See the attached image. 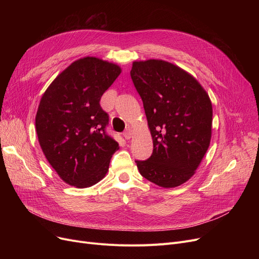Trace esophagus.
<instances>
[{
  "instance_id": "obj_1",
  "label": "esophagus",
  "mask_w": 259,
  "mask_h": 259,
  "mask_svg": "<svg viewBox=\"0 0 259 259\" xmlns=\"http://www.w3.org/2000/svg\"><path fill=\"white\" fill-rule=\"evenodd\" d=\"M122 135H124V138L126 140H130L132 138V131L131 130H127V131L124 132V134H122Z\"/></svg>"
}]
</instances>
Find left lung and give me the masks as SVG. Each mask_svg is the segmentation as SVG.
Segmentation results:
<instances>
[{
	"mask_svg": "<svg viewBox=\"0 0 259 259\" xmlns=\"http://www.w3.org/2000/svg\"><path fill=\"white\" fill-rule=\"evenodd\" d=\"M153 141L152 155L137 160L140 173L162 188L192 178L212 137L209 94L181 67L162 60L135 61L130 71Z\"/></svg>",
	"mask_w": 259,
	"mask_h": 259,
	"instance_id": "obj_1",
	"label": "left lung"
}]
</instances>
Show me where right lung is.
<instances>
[{
	"label": "right lung",
	"mask_w": 259,
	"mask_h": 259,
	"mask_svg": "<svg viewBox=\"0 0 259 259\" xmlns=\"http://www.w3.org/2000/svg\"><path fill=\"white\" fill-rule=\"evenodd\" d=\"M121 72L111 62L85 57L48 86L35 115L40 149L66 184L87 188L105 178L117 142L107 135L108 114L100 101Z\"/></svg>",
	"instance_id": "add662e5"
}]
</instances>
